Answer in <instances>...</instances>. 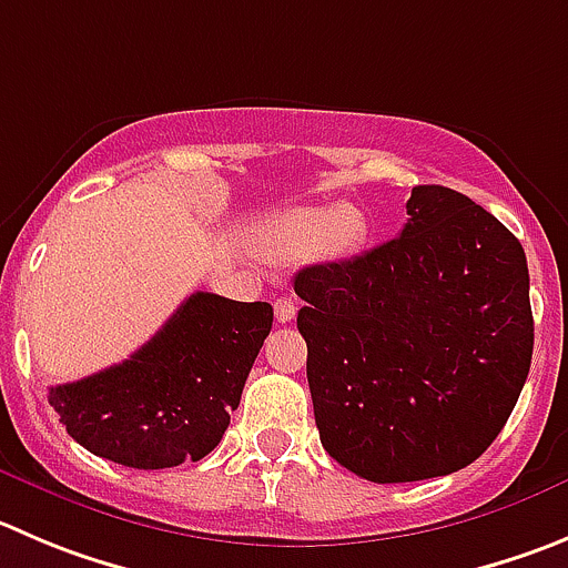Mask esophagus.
Here are the masks:
<instances>
[{"label": "esophagus", "instance_id": "esophagus-1", "mask_svg": "<svg viewBox=\"0 0 568 568\" xmlns=\"http://www.w3.org/2000/svg\"><path fill=\"white\" fill-rule=\"evenodd\" d=\"M273 310H275V321L290 323L295 317V310H298V306L293 304V298H275Z\"/></svg>", "mask_w": 568, "mask_h": 568}]
</instances>
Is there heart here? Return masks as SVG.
I'll return each instance as SVG.
<instances>
[{"mask_svg": "<svg viewBox=\"0 0 568 568\" xmlns=\"http://www.w3.org/2000/svg\"><path fill=\"white\" fill-rule=\"evenodd\" d=\"M278 251L301 253L323 247L328 256H345L365 240V220L356 209H290L262 229Z\"/></svg>", "mask_w": 568, "mask_h": 568, "instance_id": "obj_1", "label": "heart"}]
</instances>
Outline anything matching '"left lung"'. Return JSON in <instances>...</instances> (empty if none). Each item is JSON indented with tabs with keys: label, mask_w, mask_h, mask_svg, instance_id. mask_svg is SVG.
I'll return each instance as SVG.
<instances>
[{
	"label": "left lung",
	"mask_w": 568,
	"mask_h": 568,
	"mask_svg": "<svg viewBox=\"0 0 568 568\" xmlns=\"http://www.w3.org/2000/svg\"><path fill=\"white\" fill-rule=\"evenodd\" d=\"M407 214L396 240L295 275L323 449L382 485L477 460L532 359L521 242L446 186H415Z\"/></svg>",
	"instance_id": "8db88e82"
}]
</instances>
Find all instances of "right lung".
Masks as SVG:
<instances>
[{"mask_svg":"<svg viewBox=\"0 0 568 568\" xmlns=\"http://www.w3.org/2000/svg\"><path fill=\"white\" fill-rule=\"evenodd\" d=\"M273 306L194 293L131 359L50 387L69 435L128 468L203 460L223 440Z\"/></svg>","mask_w":568,"mask_h":568,"instance_id":"add662e5","label":"right lung"}]
</instances>
